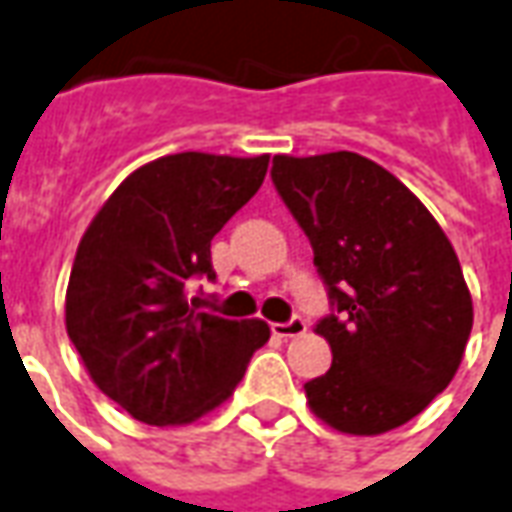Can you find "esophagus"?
I'll return each mask as SVG.
<instances>
[{
    "label": "esophagus",
    "instance_id": "esophagus-1",
    "mask_svg": "<svg viewBox=\"0 0 512 512\" xmlns=\"http://www.w3.org/2000/svg\"><path fill=\"white\" fill-rule=\"evenodd\" d=\"M305 330L307 321L302 316H293L291 321H285V324H271V332L280 335V338H296V335H302Z\"/></svg>",
    "mask_w": 512,
    "mask_h": 512
}]
</instances>
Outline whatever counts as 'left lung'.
<instances>
[{
	"mask_svg": "<svg viewBox=\"0 0 512 512\" xmlns=\"http://www.w3.org/2000/svg\"><path fill=\"white\" fill-rule=\"evenodd\" d=\"M271 180L332 305L316 324L332 366L305 382L307 405L349 435L402 427L452 382L474 324L446 232L407 185L355 152L277 155Z\"/></svg>",
	"mask_w": 512,
	"mask_h": 512,
	"instance_id": "8db88e82",
	"label": "left lung"
}]
</instances>
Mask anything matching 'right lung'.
I'll return each instance as SVG.
<instances>
[{
    "label": "right lung",
    "mask_w": 512,
    "mask_h": 512,
    "mask_svg": "<svg viewBox=\"0 0 512 512\" xmlns=\"http://www.w3.org/2000/svg\"><path fill=\"white\" fill-rule=\"evenodd\" d=\"M268 155L157 157L110 194L82 235L66 330L96 388L152 427L191 424L230 399L266 321L188 305V280H216L210 241L257 194Z\"/></svg>",
    "instance_id": "1"
}]
</instances>
